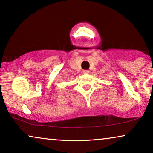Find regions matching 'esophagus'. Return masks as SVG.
Listing matches in <instances>:
<instances>
[{"label": "esophagus", "mask_w": 153, "mask_h": 153, "mask_svg": "<svg viewBox=\"0 0 153 153\" xmlns=\"http://www.w3.org/2000/svg\"><path fill=\"white\" fill-rule=\"evenodd\" d=\"M83 73H84V74H88V73H89V71L88 70H83Z\"/></svg>", "instance_id": "obj_1"}]
</instances>
